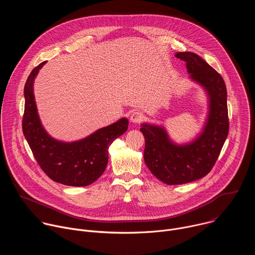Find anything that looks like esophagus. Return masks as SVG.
Here are the masks:
<instances>
[{
    "label": "esophagus",
    "instance_id": "obj_1",
    "mask_svg": "<svg viewBox=\"0 0 255 255\" xmlns=\"http://www.w3.org/2000/svg\"><path fill=\"white\" fill-rule=\"evenodd\" d=\"M143 120V115H142V113H140V112H138V111H136V112H132L131 113V115H130V121L132 122V123H139L140 121H142Z\"/></svg>",
    "mask_w": 255,
    "mask_h": 255
}]
</instances>
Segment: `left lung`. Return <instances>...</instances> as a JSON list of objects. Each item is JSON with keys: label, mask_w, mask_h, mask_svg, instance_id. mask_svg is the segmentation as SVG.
Returning <instances> with one entry per match:
<instances>
[{"label": "left lung", "mask_w": 255, "mask_h": 255, "mask_svg": "<svg viewBox=\"0 0 255 255\" xmlns=\"http://www.w3.org/2000/svg\"><path fill=\"white\" fill-rule=\"evenodd\" d=\"M175 57L186 61L189 79L205 91L208 114L202 130L185 143L174 142L162 125L141 124L145 164L166 185L188 184L207 175L229 131L227 90L222 77L193 52H177Z\"/></svg>", "instance_id": "obj_1"}]
</instances>
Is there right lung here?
Instances as JSON below:
<instances>
[{"instance_id": "right-lung-1", "label": "right lung", "mask_w": 255, "mask_h": 255, "mask_svg": "<svg viewBox=\"0 0 255 255\" xmlns=\"http://www.w3.org/2000/svg\"><path fill=\"white\" fill-rule=\"evenodd\" d=\"M45 63L31 71L24 87V136L34 157L52 180L70 187L89 186L105 171L109 147L127 131L128 119L123 117L76 141L65 142L51 137L41 123L34 96V81Z\"/></svg>"}]
</instances>
